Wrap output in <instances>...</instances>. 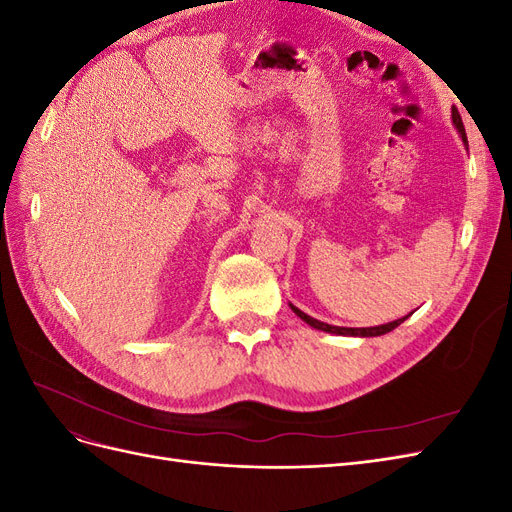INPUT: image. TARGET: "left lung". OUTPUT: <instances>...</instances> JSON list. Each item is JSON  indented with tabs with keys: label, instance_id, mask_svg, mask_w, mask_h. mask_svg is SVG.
<instances>
[{
	"label": "left lung",
	"instance_id": "left-lung-1",
	"mask_svg": "<svg viewBox=\"0 0 512 512\" xmlns=\"http://www.w3.org/2000/svg\"><path fill=\"white\" fill-rule=\"evenodd\" d=\"M453 123H455L457 132L461 134V141H463V143H468V138H466V128H463V121H461V115H459L457 108H453ZM290 307H292V312H294V314H297L301 320H305V322L309 324V327H314V329H318V331H324V333H335V335H352V337H378V335H384V333H389V331L397 329L401 322L408 320V318L412 316V312H410L408 316H404V318H397V320H393V322H389V324H380V327L348 329V327H333V324L320 322V320H316V318H312V316H307L305 312H301L299 307H294V305H290Z\"/></svg>",
	"mask_w": 512,
	"mask_h": 512
}]
</instances>
